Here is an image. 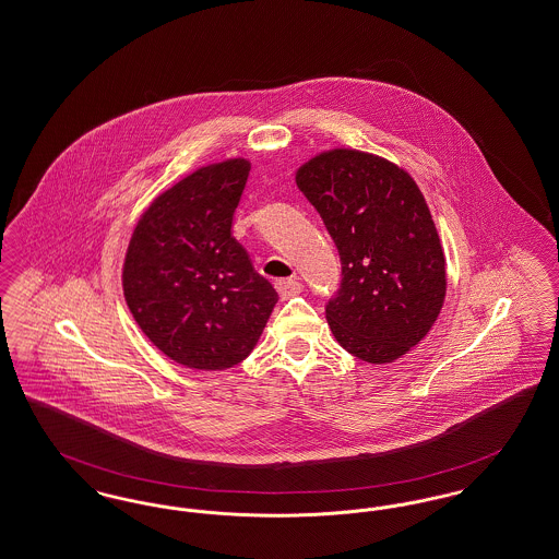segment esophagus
<instances>
[{
    "instance_id": "obj_1",
    "label": "esophagus",
    "mask_w": 559,
    "mask_h": 559,
    "mask_svg": "<svg viewBox=\"0 0 559 559\" xmlns=\"http://www.w3.org/2000/svg\"><path fill=\"white\" fill-rule=\"evenodd\" d=\"M274 287L283 299H289L293 295H299L304 290V285L297 278H281L274 283Z\"/></svg>"
}]
</instances>
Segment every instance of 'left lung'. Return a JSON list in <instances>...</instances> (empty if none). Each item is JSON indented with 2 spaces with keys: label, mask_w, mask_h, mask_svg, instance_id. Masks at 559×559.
Returning <instances> with one entry per match:
<instances>
[{
  "label": "left lung",
  "mask_w": 559,
  "mask_h": 559,
  "mask_svg": "<svg viewBox=\"0 0 559 559\" xmlns=\"http://www.w3.org/2000/svg\"><path fill=\"white\" fill-rule=\"evenodd\" d=\"M295 182L341 255L343 283L326 306L336 343L368 364L402 358L447 293L445 253L416 180L384 157L335 147L304 162Z\"/></svg>",
  "instance_id": "left-lung-1"
}]
</instances>
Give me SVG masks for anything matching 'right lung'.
<instances>
[{
	"label": "right lung",
	"instance_id": "obj_1",
	"mask_svg": "<svg viewBox=\"0 0 559 559\" xmlns=\"http://www.w3.org/2000/svg\"><path fill=\"white\" fill-rule=\"evenodd\" d=\"M251 164L228 157L177 180L136 221L122 266L134 322L166 358L226 370L253 352L278 295L230 235Z\"/></svg>",
	"mask_w": 559,
	"mask_h": 559
}]
</instances>
